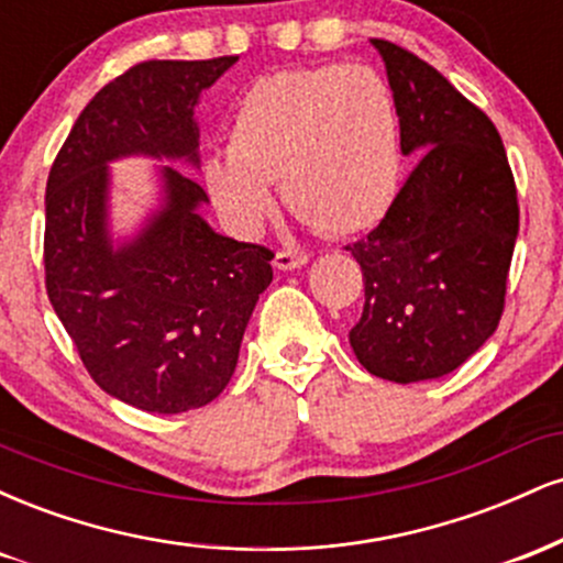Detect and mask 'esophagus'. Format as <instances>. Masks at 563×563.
Listing matches in <instances>:
<instances>
[{
	"label": "esophagus",
	"mask_w": 563,
	"mask_h": 563,
	"mask_svg": "<svg viewBox=\"0 0 563 563\" xmlns=\"http://www.w3.org/2000/svg\"><path fill=\"white\" fill-rule=\"evenodd\" d=\"M307 262V254H299V251H277L273 264L277 269H283V273H290V269H299Z\"/></svg>",
	"instance_id": "esophagus-1"
}]
</instances>
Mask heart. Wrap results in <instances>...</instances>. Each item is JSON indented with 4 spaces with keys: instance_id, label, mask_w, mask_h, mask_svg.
<instances>
[{
    "instance_id": "heart-1",
    "label": "heart",
    "mask_w": 563,
    "mask_h": 563,
    "mask_svg": "<svg viewBox=\"0 0 563 563\" xmlns=\"http://www.w3.org/2000/svg\"><path fill=\"white\" fill-rule=\"evenodd\" d=\"M402 151L389 84L367 66L290 68L245 89L230 153H211L203 185L241 235L273 211V183L290 209L331 235H357L389 214Z\"/></svg>"
}]
</instances>
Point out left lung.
Here are the masks:
<instances>
[{
  "mask_svg": "<svg viewBox=\"0 0 563 563\" xmlns=\"http://www.w3.org/2000/svg\"><path fill=\"white\" fill-rule=\"evenodd\" d=\"M371 44L389 76L399 147L418 166L378 228L349 245L365 280L349 344L367 373L412 384L448 376L495 333L519 203L493 121L421 57Z\"/></svg>",
  "mask_w": 563,
  "mask_h": 563,
  "instance_id": "8db88e82",
  "label": "left lung"
}]
</instances>
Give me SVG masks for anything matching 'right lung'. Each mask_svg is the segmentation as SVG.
<instances>
[{"label":"right lung","instance_id":"add662e5","mask_svg":"<svg viewBox=\"0 0 563 563\" xmlns=\"http://www.w3.org/2000/svg\"><path fill=\"white\" fill-rule=\"evenodd\" d=\"M238 57L147 60L97 92L47 179V296L95 384L158 416L209 405L230 384L273 251L200 217L209 196L156 166V206L113 238V161L153 158L200 169L196 106Z\"/></svg>","mask_w":563,"mask_h":563}]
</instances>
